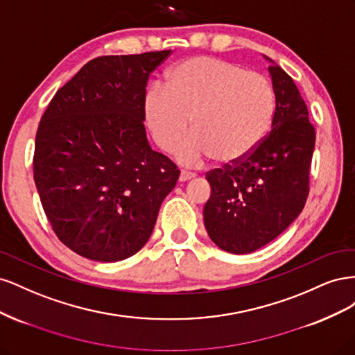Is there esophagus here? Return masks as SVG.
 <instances>
[{"mask_svg": "<svg viewBox=\"0 0 355 355\" xmlns=\"http://www.w3.org/2000/svg\"><path fill=\"white\" fill-rule=\"evenodd\" d=\"M194 178H196V173H192V171H188V170H182L179 175V182H187Z\"/></svg>", "mask_w": 355, "mask_h": 355, "instance_id": "34e87169", "label": "esophagus"}]
</instances>
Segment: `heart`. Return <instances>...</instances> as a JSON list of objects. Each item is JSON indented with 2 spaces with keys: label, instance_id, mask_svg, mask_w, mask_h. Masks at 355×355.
I'll return each mask as SVG.
<instances>
[{
  "label": "heart",
  "instance_id": "b5f03b06",
  "mask_svg": "<svg viewBox=\"0 0 355 355\" xmlns=\"http://www.w3.org/2000/svg\"><path fill=\"white\" fill-rule=\"evenodd\" d=\"M145 121L154 142L196 166L214 157L230 166L253 154L272 123L274 90L263 75L218 58H192L167 72L163 87L145 96ZM191 121L189 122V120Z\"/></svg>",
  "mask_w": 355,
  "mask_h": 355
}]
</instances>
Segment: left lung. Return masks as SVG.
Instances as JSON below:
<instances>
[{
	"instance_id": "left-lung-1",
	"label": "left lung",
	"mask_w": 355,
	"mask_h": 355,
	"mask_svg": "<svg viewBox=\"0 0 355 355\" xmlns=\"http://www.w3.org/2000/svg\"><path fill=\"white\" fill-rule=\"evenodd\" d=\"M270 62L275 94L272 130L237 166L206 176L211 196L204 225L219 249L245 254L286 231L302 211L309 185L315 132L293 80Z\"/></svg>"
}]
</instances>
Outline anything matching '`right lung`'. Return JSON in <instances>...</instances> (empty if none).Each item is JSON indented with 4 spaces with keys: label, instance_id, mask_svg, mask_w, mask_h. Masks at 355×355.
<instances>
[{
    "label": "right lung",
    "instance_id": "add662e5",
    "mask_svg": "<svg viewBox=\"0 0 355 355\" xmlns=\"http://www.w3.org/2000/svg\"><path fill=\"white\" fill-rule=\"evenodd\" d=\"M171 50L93 59L58 90L35 139L34 180L58 239L98 262L137 253L179 170L149 146L145 94Z\"/></svg>",
    "mask_w": 355,
    "mask_h": 355
}]
</instances>
